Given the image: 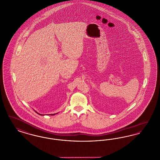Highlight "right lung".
Masks as SVG:
<instances>
[{
	"instance_id": "add662e5",
	"label": "right lung",
	"mask_w": 160,
	"mask_h": 160,
	"mask_svg": "<svg viewBox=\"0 0 160 160\" xmlns=\"http://www.w3.org/2000/svg\"><path fill=\"white\" fill-rule=\"evenodd\" d=\"M36 113H38V114H39V115H43L42 114H40V113H38V112H36ZM55 115V114H51V115Z\"/></svg>"
}]
</instances>
